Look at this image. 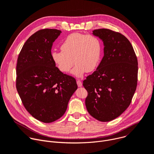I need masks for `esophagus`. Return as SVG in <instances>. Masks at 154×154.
I'll use <instances>...</instances> for the list:
<instances>
[{
    "label": "esophagus",
    "mask_w": 154,
    "mask_h": 154,
    "mask_svg": "<svg viewBox=\"0 0 154 154\" xmlns=\"http://www.w3.org/2000/svg\"><path fill=\"white\" fill-rule=\"evenodd\" d=\"M76 82H77V84H78V87H81L82 86V82L80 81V80H78L77 81H76Z\"/></svg>",
    "instance_id": "34e87169"
}]
</instances>
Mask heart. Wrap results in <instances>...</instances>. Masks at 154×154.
Masks as SVG:
<instances>
[{
  "instance_id": "b5f03b06",
  "label": "heart",
  "mask_w": 154,
  "mask_h": 154,
  "mask_svg": "<svg viewBox=\"0 0 154 154\" xmlns=\"http://www.w3.org/2000/svg\"><path fill=\"white\" fill-rule=\"evenodd\" d=\"M61 50L54 51L51 54L58 69L62 73H68L75 62L72 74L82 78L98 66L102 55V43L95 35L75 32L65 39Z\"/></svg>"
}]
</instances>
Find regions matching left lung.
Masks as SVG:
<instances>
[{
  "instance_id": "1",
  "label": "left lung",
  "mask_w": 154,
  "mask_h": 154,
  "mask_svg": "<svg viewBox=\"0 0 154 154\" xmlns=\"http://www.w3.org/2000/svg\"><path fill=\"white\" fill-rule=\"evenodd\" d=\"M103 42L104 56L97 70L83 81L88 92L85 103L97 120L108 122L129 106L138 81V60L129 40L107 29L92 31Z\"/></svg>"
}]
</instances>
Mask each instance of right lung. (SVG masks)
Listing matches in <instances>:
<instances>
[{"label":"right lung","mask_w":154,"mask_h":154,"mask_svg":"<svg viewBox=\"0 0 154 154\" xmlns=\"http://www.w3.org/2000/svg\"><path fill=\"white\" fill-rule=\"evenodd\" d=\"M62 32L45 29L23 45L16 65V89L26 110L37 120L51 123L65 112L78 88L75 79L56 66L51 48Z\"/></svg>","instance_id":"obj_1"}]
</instances>
